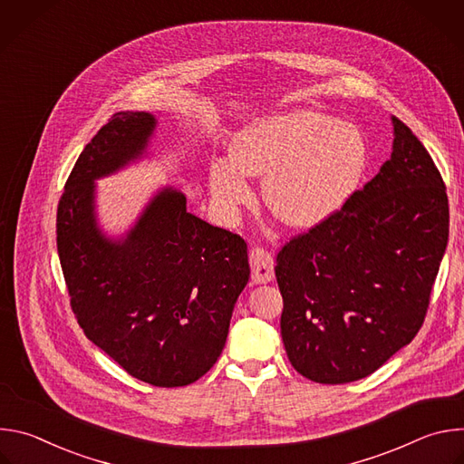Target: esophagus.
<instances>
[{
  "instance_id": "obj_1",
  "label": "esophagus",
  "mask_w": 464,
  "mask_h": 464,
  "mask_svg": "<svg viewBox=\"0 0 464 464\" xmlns=\"http://www.w3.org/2000/svg\"><path fill=\"white\" fill-rule=\"evenodd\" d=\"M249 264H251V279L256 285H266L274 281V256L270 251L262 247H253L249 251Z\"/></svg>"
}]
</instances>
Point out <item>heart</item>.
Segmentation results:
<instances>
[{"instance_id": "heart-1", "label": "heart", "mask_w": 464, "mask_h": 464, "mask_svg": "<svg viewBox=\"0 0 464 464\" xmlns=\"http://www.w3.org/2000/svg\"><path fill=\"white\" fill-rule=\"evenodd\" d=\"M369 150L358 126L315 111H292L249 124L231 158L211 163V194L224 218L251 196L249 176H264V200L286 224L314 227L356 194Z\"/></svg>"}]
</instances>
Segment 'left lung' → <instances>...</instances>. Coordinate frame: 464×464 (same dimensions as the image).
Returning a JSON list of instances; mask_svg holds the SVG:
<instances>
[{
	"instance_id": "left-lung-1",
	"label": "left lung",
	"mask_w": 464,
	"mask_h": 464,
	"mask_svg": "<svg viewBox=\"0 0 464 464\" xmlns=\"http://www.w3.org/2000/svg\"><path fill=\"white\" fill-rule=\"evenodd\" d=\"M392 152L334 217L277 255L281 336L317 383L369 376L417 336L448 244L446 187L424 145L392 117Z\"/></svg>"
}]
</instances>
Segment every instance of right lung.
I'll return each instance as SVG.
<instances>
[{
  "label": "right lung",
  "mask_w": 464,
  "mask_h": 464,
  "mask_svg": "<svg viewBox=\"0 0 464 464\" xmlns=\"http://www.w3.org/2000/svg\"><path fill=\"white\" fill-rule=\"evenodd\" d=\"M154 130L152 113L119 111L97 131L65 181L56 247L86 338L134 378L181 387L222 354L249 262L244 238L190 215L172 187L122 238L101 231L95 179L140 160Z\"/></svg>",
  "instance_id": "1"
}]
</instances>
